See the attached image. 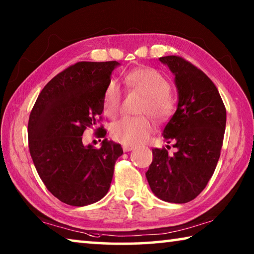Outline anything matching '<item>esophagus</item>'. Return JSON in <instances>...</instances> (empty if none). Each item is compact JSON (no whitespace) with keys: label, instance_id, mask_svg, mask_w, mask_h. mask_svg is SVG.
<instances>
[{"label":"esophagus","instance_id":"esophagus-1","mask_svg":"<svg viewBox=\"0 0 254 254\" xmlns=\"http://www.w3.org/2000/svg\"><path fill=\"white\" fill-rule=\"evenodd\" d=\"M123 151L124 152H127V151H131V150L134 149V145H131V144H123Z\"/></svg>","mask_w":254,"mask_h":254}]
</instances>
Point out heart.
Here are the masks:
<instances>
[{
	"label": "heart",
	"instance_id": "1",
	"mask_svg": "<svg viewBox=\"0 0 254 254\" xmlns=\"http://www.w3.org/2000/svg\"><path fill=\"white\" fill-rule=\"evenodd\" d=\"M124 84L130 91L144 96L140 113L150 114L157 121H163L173 113L175 100L170 94V84L160 72L152 68H137L127 72ZM122 93L115 80L109 81L103 93V110L110 118H115L121 109ZM153 131L148 117H124L111 128L114 140L124 144L144 142Z\"/></svg>",
	"mask_w": 254,
	"mask_h": 254
}]
</instances>
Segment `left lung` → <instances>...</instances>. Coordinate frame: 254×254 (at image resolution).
Here are the masks:
<instances>
[{
	"instance_id": "1",
	"label": "left lung",
	"mask_w": 254,
	"mask_h": 254,
	"mask_svg": "<svg viewBox=\"0 0 254 254\" xmlns=\"http://www.w3.org/2000/svg\"><path fill=\"white\" fill-rule=\"evenodd\" d=\"M175 75L178 106L163 128L166 148L152 149L145 176L158 198L184 204L196 198L208 184L223 145L226 110L216 86L205 72L179 56L159 58ZM169 149V145H167Z\"/></svg>"
}]
</instances>
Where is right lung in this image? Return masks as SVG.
Masks as SVG:
<instances>
[{"label":"right lung","mask_w":254,"mask_h":254,"mask_svg":"<svg viewBox=\"0 0 254 254\" xmlns=\"http://www.w3.org/2000/svg\"><path fill=\"white\" fill-rule=\"evenodd\" d=\"M118 62H79L59 72L38 96L30 113V154L47 189L70 206L96 203L109 191L121 144L104 139L100 149L83 143V133L95 128L105 137L103 93Z\"/></svg>","instance_id":"1"}]
</instances>
